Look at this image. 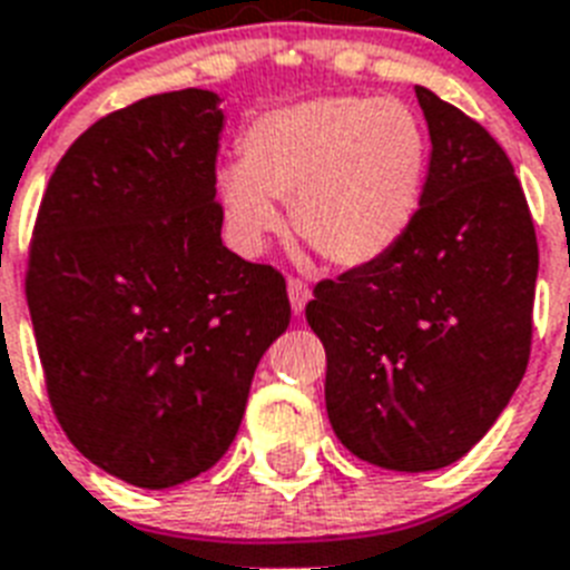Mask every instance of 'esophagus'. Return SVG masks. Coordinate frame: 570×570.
Returning <instances> with one entry per match:
<instances>
[{
  "label": "esophagus",
  "mask_w": 570,
  "mask_h": 570,
  "mask_svg": "<svg viewBox=\"0 0 570 570\" xmlns=\"http://www.w3.org/2000/svg\"><path fill=\"white\" fill-rule=\"evenodd\" d=\"M286 293H289V304H293V313H304V307H307L309 301V286L304 284V281H289L286 284Z\"/></svg>",
  "instance_id": "esophagus-1"
}]
</instances>
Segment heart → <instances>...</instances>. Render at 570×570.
<instances>
[{
	"instance_id": "b5f03b06",
	"label": "heart",
	"mask_w": 570,
	"mask_h": 570,
	"mask_svg": "<svg viewBox=\"0 0 570 570\" xmlns=\"http://www.w3.org/2000/svg\"><path fill=\"white\" fill-rule=\"evenodd\" d=\"M428 175L424 125L397 99L318 96L254 119L243 164L216 175L230 243L257 254L293 202L304 243L342 269L372 266L413 225Z\"/></svg>"
}]
</instances>
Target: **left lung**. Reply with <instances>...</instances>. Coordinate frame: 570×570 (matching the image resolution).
Here are the masks:
<instances>
[{
	"mask_svg": "<svg viewBox=\"0 0 570 570\" xmlns=\"http://www.w3.org/2000/svg\"><path fill=\"white\" fill-rule=\"evenodd\" d=\"M415 96L433 151L413 225L307 304L333 433L390 471L445 469L489 433L527 372L539 275L507 151L428 87Z\"/></svg>",
	"mask_w": 570,
	"mask_h": 570,
	"instance_id": "left-lung-1",
	"label": "left lung"
}]
</instances>
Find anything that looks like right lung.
Here are the masks:
<instances>
[{
    "label": "right lung",
    "instance_id": "right-lung-1",
    "mask_svg": "<svg viewBox=\"0 0 570 570\" xmlns=\"http://www.w3.org/2000/svg\"><path fill=\"white\" fill-rule=\"evenodd\" d=\"M219 101L189 87L92 122L31 237L26 298L55 415L92 465L140 489L222 460L289 325L284 275L222 243Z\"/></svg>",
    "mask_w": 570,
    "mask_h": 570
}]
</instances>
